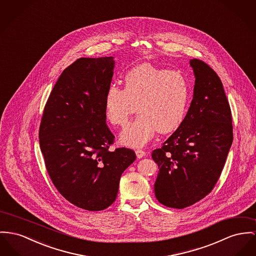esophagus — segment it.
Returning a JSON list of instances; mask_svg holds the SVG:
<instances>
[{"label": "esophagus", "mask_w": 256, "mask_h": 256, "mask_svg": "<svg viewBox=\"0 0 256 256\" xmlns=\"http://www.w3.org/2000/svg\"><path fill=\"white\" fill-rule=\"evenodd\" d=\"M136 157L140 159V158H142L144 156H146V152L142 150H136Z\"/></svg>", "instance_id": "34e87169"}]
</instances>
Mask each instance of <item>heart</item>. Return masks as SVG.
<instances>
[{"instance_id":"heart-1","label":"heart","mask_w":256,"mask_h":256,"mask_svg":"<svg viewBox=\"0 0 256 256\" xmlns=\"http://www.w3.org/2000/svg\"><path fill=\"white\" fill-rule=\"evenodd\" d=\"M123 82L124 88L108 86L104 112L112 124L123 126L136 112V106L140 114L120 134L125 146H142L156 130L169 133L186 118L191 88L184 74L144 63L129 70Z\"/></svg>"}]
</instances>
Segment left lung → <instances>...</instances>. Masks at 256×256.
Returning a JSON list of instances; mask_svg holds the SVG:
<instances>
[{
	"label": "left lung",
	"instance_id": "left-lung-1",
	"mask_svg": "<svg viewBox=\"0 0 256 256\" xmlns=\"http://www.w3.org/2000/svg\"><path fill=\"white\" fill-rule=\"evenodd\" d=\"M189 63L195 86L186 118L152 152L159 168L155 197L174 208L195 204L212 190L233 142L231 110L220 78L199 59Z\"/></svg>",
	"mask_w": 256,
	"mask_h": 256
}]
</instances>
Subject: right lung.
<instances>
[{"label": "right lung", "instance_id": "right-lung-1", "mask_svg": "<svg viewBox=\"0 0 256 256\" xmlns=\"http://www.w3.org/2000/svg\"><path fill=\"white\" fill-rule=\"evenodd\" d=\"M114 68V57L74 61L56 82L40 125L53 184L70 203L91 212L116 201L121 174L136 160L132 150H110L114 136L106 124L104 96Z\"/></svg>", "mask_w": 256, "mask_h": 256}]
</instances>
